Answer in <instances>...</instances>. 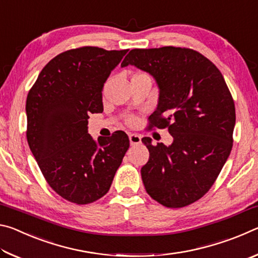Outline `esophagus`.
I'll list each match as a JSON object with an SVG mask.
<instances>
[{"mask_svg":"<svg viewBox=\"0 0 258 258\" xmlns=\"http://www.w3.org/2000/svg\"><path fill=\"white\" fill-rule=\"evenodd\" d=\"M128 139H130L131 145H132V146L140 145V143H141V137H140V135H138V134L131 133V134H128Z\"/></svg>","mask_w":258,"mask_h":258,"instance_id":"1","label":"esophagus"}]
</instances>
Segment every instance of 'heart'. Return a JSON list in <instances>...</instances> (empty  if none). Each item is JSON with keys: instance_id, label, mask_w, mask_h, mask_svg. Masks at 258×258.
Instances as JSON below:
<instances>
[{"instance_id": "b5f03b06", "label": "heart", "mask_w": 258, "mask_h": 258, "mask_svg": "<svg viewBox=\"0 0 258 258\" xmlns=\"http://www.w3.org/2000/svg\"><path fill=\"white\" fill-rule=\"evenodd\" d=\"M141 76H148V75H147V74H145V73H142V72H137V73L133 74L132 78H134V77H141ZM126 121H127L130 125H133V124L137 123V117H135V116H130L128 118L126 119Z\"/></svg>"}]
</instances>
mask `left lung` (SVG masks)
Here are the masks:
<instances>
[{
  "label": "left lung",
  "mask_w": 258,
  "mask_h": 258,
  "mask_svg": "<svg viewBox=\"0 0 258 258\" xmlns=\"http://www.w3.org/2000/svg\"><path fill=\"white\" fill-rule=\"evenodd\" d=\"M134 64L155 77L159 101L149 127L168 128L173 143L151 145L141 168L150 197L168 208L197 202L211 189L233 146L235 107L218 68L198 51L163 46L134 49L121 67Z\"/></svg>",
  "instance_id": "1"
}]
</instances>
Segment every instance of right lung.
I'll return each mask as SVG.
<instances>
[{"label": "right lung", "mask_w": 258, "mask_h": 258, "mask_svg": "<svg viewBox=\"0 0 258 258\" xmlns=\"http://www.w3.org/2000/svg\"><path fill=\"white\" fill-rule=\"evenodd\" d=\"M127 50L82 46L45 64L26 101L27 141L43 176L60 197L87 205L110 189L130 148L127 134L94 140L90 113L102 112L104 82Z\"/></svg>", "instance_id": "right-lung-1"}]
</instances>
